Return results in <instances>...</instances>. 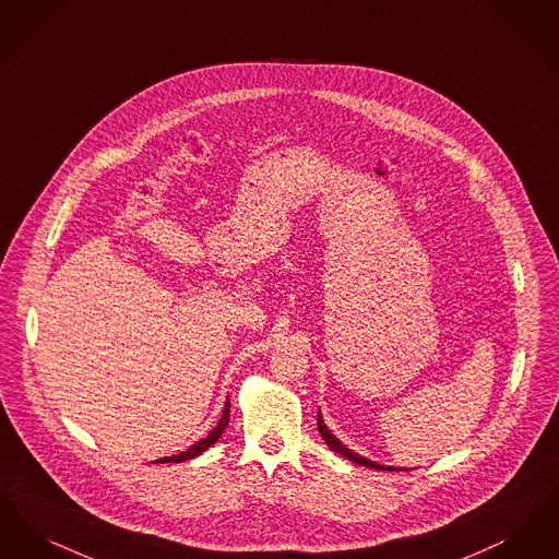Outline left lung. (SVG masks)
I'll return each mask as SVG.
<instances>
[{"instance_id":"left-lung-1","label":"left lung","mask_w":559,"mask_h":559,"mask_svg":"<svg viewBox=\"0 0 559 559\" xmlns=\"http://www.w3.org/2000/svg\"><path fill=\"white\" fill-rule=\"evenodd\" d=\"M317 430H319V435L321 438L325 440V444L332 449V451H336L338 455L342 457H346V460H350L353 463H359V465H365V467H373V469H392V467H386V465H380V463L369 462V460H365L361 455H357V453H353L350 449H346L344 444H342L338 438L334 437L328 428H325V424H323V417H321V413L317 415Z\"/></svg>"}]
</instances>
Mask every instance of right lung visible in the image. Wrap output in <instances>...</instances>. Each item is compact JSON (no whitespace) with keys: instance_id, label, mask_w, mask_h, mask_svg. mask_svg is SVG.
<instances>
[{"instance_id":"add662e5","label":"right lung","mask_w":559,"mask_h":559,"mask_svg":"<svg viewBox=\"0 0 559 559\" xmlns=\"http://www.w3.org/2000/svg\"><path fill=\"white\" fill-rule=\"evenodd\" d=\"M229 399H227V403H225V409H223V415H221V419H218L217 426L211 430V435L206 438H202L200 442H195L194 447H190L188 451H183V453H179V455H173V457H163V460H158V463H179V462H188V460H192L195 455H200V453H204L209 447H213L215 442H217L218 437L225 432V428H227V424H229Z\"/></svg>"}]
</instances>
